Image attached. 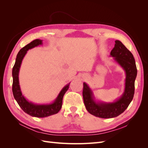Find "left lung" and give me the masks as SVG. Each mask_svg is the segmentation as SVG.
Instances as JSON below:
<instances>
[{
  "instance_id": "obj_1",
  "label": "left lung",
  "mask_w": 148,
  "mask_h": 148,
  "mask_svg": "<svg viewBox=\"0 0 148 148\" xmlns=\"http://www.w3.org/2000/svg\"><path fill=\"white\" fill-rule=\"evenodd\" d=\"M115 46L110 52V57L125 71L124 91L119 98L113 102H103L96 99L92 89L84 82L83 97L84 104L89 113L102 119L116 117L127 109L132 102L135 93V82L137 69L131 52L122 42L116 40Z\"/></svg>"
}]
</instances>
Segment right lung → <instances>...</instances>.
<instances>
[{
    "mask_svg": "<svg viewBox=\"0 0 148 148\" xmlns=\"http://www.w3.org/2000/svg\"><path fill=\"white\" fill-rule=\"evenodd\" d=\"M40 45H42V40L35 39L31 42L24 47L20 49L18 53L15 60V63L12 70V92L15 99L17 102L20 107L25 113L32 116V117L43 118L47 117L48 116L54 115L59 112L62 108V100L65 95L69 88L70 83L66 84L61 89L59 95L56 99L51 103L48 104H35L34 102L29 101L22 94L20 82H19V72L20 66L23 58L29 49H33Z\"/></svg>",
    "mask_w": 148,
    "mask_h": 148,
    "instance_id": "right-lung-1",
    "label": "right lung"
}]
</instances>
